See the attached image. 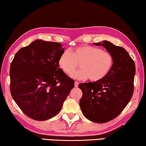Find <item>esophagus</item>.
<instances>
[{
    "label": "esophagus",
    "instance_id": "esophagus-1",
    "mask_svg": "<svg viewBox=\"0 0 146 146\" xmlns=\"http://www.w3.org/2000/svg\"><path fill=\"white\" fill-rule=\"evenodd\" d=\"M78 86V82H75V88H77Z\"/></svg>",
    "mask_w": 146,
    "mask_h": 146
}]
</instances>
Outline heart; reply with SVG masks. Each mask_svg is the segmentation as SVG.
I'll list each match as a JSON object with an SVG mask.
<instances>
[{
  "label": "heart",
  "mask_w": 146,
  "mask_h": 146,
  "mask_svg": "<svg viewBox=\"0 0 146 146\" xmlns=\"http://www.w3.org/2000/svg\"><path fill=\"white\" fill-rule=\"evenodd\" d=\"M79 64L81 69L74 72ZM59 67L67 75L78 80L89 78L97 82L108 75L113 65V56L108 51L97 47L84 45L76 47L71 53L66 50L58 59Z\"/></svg>",
  "instance_id": "b5f03b06"
}]
</instances>
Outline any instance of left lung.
<instances>
[{
    "mask_svg": "<svg viewBox=\"0 0 146 146\" xmlns=\"http://www.w3.org/2000/svg\"><path fill=\"white\" fill-rule=\"evenodd\" d=\"M102 46L113 56L108 75L100 80L81 83L80 106L84 115L92 122L105 123L114 119L131 98L134 90L135 64L124 48L110 42L93 43Z\"/></svg>",
    "mask_w": 146,
    "mask_h": 146,
    "instance_id": "left-lung-1",
    "label": "left lung"
}]
</instances>
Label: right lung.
<instances>
[{"mask_svg": "<svg viewBox=\"0 0 146 146\" xmlns=\"http://www.w3.org/2000/svg\"><path fill=\"white\" fill-rule=\"evenodd\" d=\"M64 51L60 43L36 40L14 56L9 71L11 96L32 119L43 121L57 115L75 86L59 68Z\"/></svg>", "mask_w": 146, "mask_h": 146, "instance_id": "1", "label": "right lung"}]
</instances>
